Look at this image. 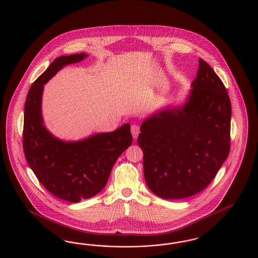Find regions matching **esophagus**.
I'll return each mask as SVG.
<instances>
[{"instance_id":"34e87169","label":"esophagus","mask_w":258,"mask_h":258,"mask_svg":"<svg viewBox=\"0 0 258 258\" xmlns=\"http://www.w3.org/2000/svg\"><path fill=\"white\" fill-rule=\"evenodd\" d=\"M132 134H133L134 139H136L138 137V134H140V127L138 124H134L132 125Z\"/></svg>"}]
</instances>
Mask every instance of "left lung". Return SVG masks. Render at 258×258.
I'll use <instances>...</instances> for the list:
<instances>
[{
  "label": "left lung",
  "instance_id": "left-lung-1",
  "mask_svg": "<svg viewBox=\"0 0 258 258\" xmlns=\"http://www.w3.org/2000/svg\"><path fill=\"white\" fill-rule=\"evenodd\" d=\"M187 103L146 119L137 143L148 187L160 198L193 196L210 184L230 150L231 104L227 88L199 58Z\"/></svg>",
  "mask_w": 258,
  "mask_h": 258
}]
</instances>
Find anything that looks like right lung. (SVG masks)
Segmentation results:
<instances>
[{
  "label": "right lung",
  "mask_w": 258,
  "mask_h": 258,
  "mask_svg": "<svg viewBox=\"0 0 258 258\" xmlns=\"http://www.w3.org/2000/svg\"><path fill=\"white\" fill-rule=\"evenodd\" d=\"M82 52L55 58L32 83L25 103L23 148L37 179L53 196L71 203L97 195L106 184L118 157L133 143L131 124L78 142L61 141L43 124V85L63 66L82 61Z\"/></svg>",
  "instance_id": "right-lung-1"
}]
</instances>
